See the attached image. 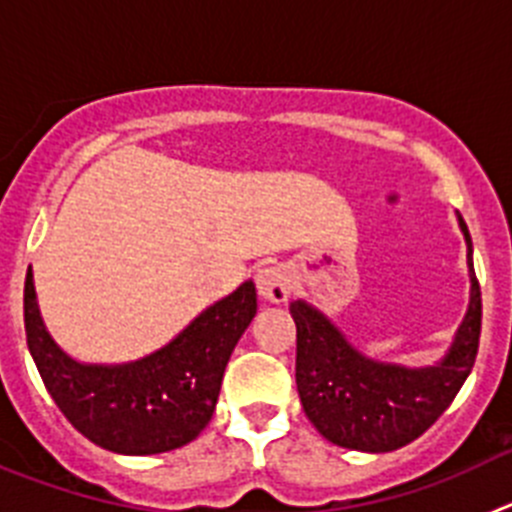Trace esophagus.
Segmentation results:
<instances>
[{
  "instance_id": "esophagus-1",
  "label": "esophagus",
  "mask_w": 512,
  "mask_h": 512,
  "mask_svg": "<svg viewBox=\"0 0 512 512\" xmlns=\"http://www.w3.org/2000/svg\"><path fill=\"white\" fill-rule=\"evenodd\" d=\"M256 289L266 302H284L292 289V274L279 264L264 266L256 274Z\"/></svg>"
}]
</instances>
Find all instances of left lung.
Here are the masks:
<instances>
[{"mask_svg": "<svg viewBox=\"0 0 512 512\" xmlns=\"http://www.w3.org/2000/svg\"><path fill=\"white\" fill-rule=\"evenodd\" d=\"M467 241L469 305L446 354L431 366H402L361 354L333 320L305 300L289 302L297 325V392L310 423L343 449L384 454L408 446L449 408L472 372L482 328V300Z\"/></svg>", "mask_w": 512, "mask_h": 512, "instance_id": "8db88e82", "label": "left lung"}]
</instances>
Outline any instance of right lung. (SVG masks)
<instances>
[{"mask_svg": "<svg viewBox=\"0 0 512 512\" xmlns=\"http://www.w3.org/2000/svg\"><path fill=\"white\" fill-rule=\"evenodd\" d=\"M253 315L256 287L248 279L153 354L125 364H84L53 341L33 271L25 279L27 348L45 390L81 436L125 456L164 454L200 436Z\"/></svg>", "mask_w": 512, "mask_h": 512, "instance_id": "obj_1", "label": "right lung"}]
</instances>
